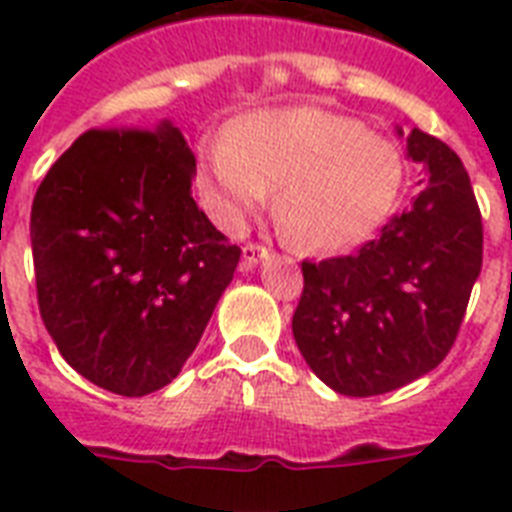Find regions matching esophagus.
<instances>
[{
	"label": "esophagus",
	"mask_w": 512,
	"mask_h": 512,
	"mask_svg": "<svg viewBox=\"0 0 512 512\" xmlns=\"http://www.w3.org/2000/svg\"><path fill=\"white\" fill-rule=\"evenodd\" d=\"M268 255V249L263 247V244H255V241H249L247 247H244V252H241V265H244V268H255L257 263H260V260H263V257Z\"/></svg>",
	"instance_id": "obj_1"
}]
</instances>
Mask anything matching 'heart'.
I'll list each match as a JSON object with an SVG mask.
<instances>
[{
  "label": "heart",
  "instance_id": "obj_1",
  "mask_svg": "<svg viewBox=\"0 0 512 512\" xmlns=\"http://www.w3.org/2000/svg\"><path fill=\"white\" fill-rule=\"evenodd\" d=\"M401 185L404 156L393 140L313 106L239 116L225 146L212 148L201 167V188L228 228H239L276 191L281 233L308 252H340L369 239L396 207Z\"/></svg>",
  "mask_w": 512,
  "mask_h": 512
}]
</instances>
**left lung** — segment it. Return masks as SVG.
<instances>
[{"label":"left lung","mask_w":512,"mask_h":512,"mask_svg":"<svg viewBox=\"0 0 512 512\" xmlns=\"http://www.w3.org/2000/svg\"><path fill=\"white\" fill-rule=\"evenodd\" d=\"M406 154L425 164L412 204L353 255L303 263L292 335L342 396H380L436 369L481 273L484 225L460 156L422 130L409 132Z\"/></svg>","instance_id":"left-lung-1"}]
</instances>
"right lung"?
Wrapping results in <instances>:
<instances>
[{
	"label": "right lung",
	"instance_id": "1",
	"mask_svg": "<svg viewBox=\"0 0 512 512\" xmlns=\"http://www.w3.org/2000/svg\"><path fill=\"white\" fill-rule=\"evenodd\" d=\"M183 132L87 130L31 207L36 300L60 356L119 396L175 380L241 249L193 201Z\"/></svg>",
	"mask_w": 512,
	"mask_h": 512
}]
</instances>
